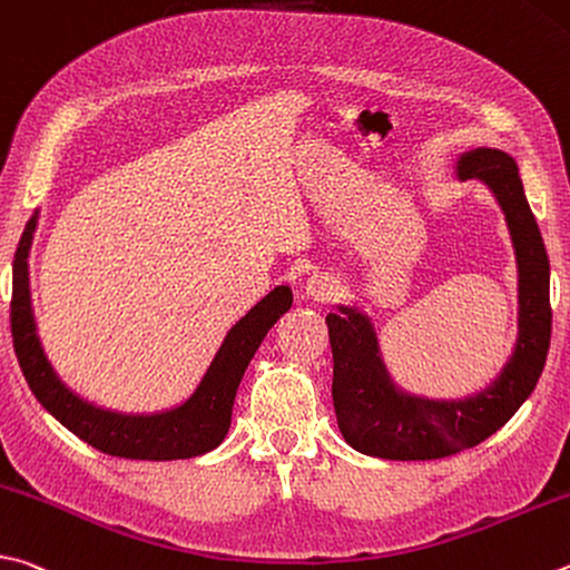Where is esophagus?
I'll return each instance as SVG.
<instances>
[{
	"mask_svg": "<svg viewBox=\"0 0 570 570\" xmlns=\"http://www.w3.org/2000/svg\"><path fill=\"white\" fill-rule=\"evenodd\" d=\"M304 292L308 298H314V302H331V298L338 296L341 292V278L326 272H316L306 278Z\"/></svg>",
	"mask_w": 570,
	"mask_h": 570,
	"instance_id": "obj_1",
	"label": "esophagus"
}]
</instances>
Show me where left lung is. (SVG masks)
Masks as SVG:
<instances>
[{"label":"left lung","instance_id":"left-lung-1","mask_svg":"<svg viewBox=\"0 0 570 570\" xmlns=\"http://www.w3.org/2000/svg\"><path fill=\"white\" fill-rule=\"evenodd\" d=\"M456 177L481 181L499 204L515 256V344L489 386L461 399H431L403 389L386 366L379 326L361 304H336L326 314L334 354L338 429L351 449L389 461H431L479 446L531 396L551 344V264L541 229L525 199L519 164L501 149L459 154Z\"/></svg>","mask_w":570,"mask_h":570}]
</instances>
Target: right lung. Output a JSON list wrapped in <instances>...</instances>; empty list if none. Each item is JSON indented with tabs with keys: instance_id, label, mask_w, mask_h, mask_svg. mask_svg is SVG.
Instances as JSON below:
<instances>
[{
	"instance_id": "right-lung-1",
	"label": "right lung",
	"mask_w": 570,
	"mask_h": 570,
	"mask_svg": "<svg viewBox=\"0 0 570 570\" xmlns=\"http://www.w3.org/2000/svg\"><path fill=\"white\" fill-rule=\"evenodd\" d=\"M39 209L27 222L12 262V338L29 389L61 426L101 453L137 461H177L214 451L232 426L236 389L256 348L294 304L292 286H276L226 331L212 364L184 401L159 411H119L89 401L51 366L41 346L29 286Z\"/></svg>"
}]
</instances>
